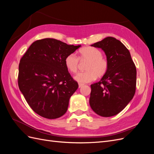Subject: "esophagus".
<instances>
[{
	"instance_id": "esophagus-1",
	"label": "esophagus",
	"mask_w": 154,
	"mask_h": 154,
	"mask_svg": "<svg viewBox=\"0 0 154 154\" xmlns=\"http://www.w3.org/2000/svg\"><path fill=\"white\" fill-rule=\"evenodd\" d=\"M84 86V84H81V83H79V88H82V86Z\"/></svg>"
}]
</instances>
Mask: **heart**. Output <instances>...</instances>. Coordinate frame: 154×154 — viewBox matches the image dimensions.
<instances>
[{"mask_svg": "<svg viewBox=\"0 0 154 154\" xmlns=\"http://www.w3.org/2000/svg\"><path fill=\"white\" fill-rule=\"evenodd\" d=\"M81 61H88L85 72H79L74 77L81 84L90 82L98 77L105 75L109 67L107 59L102 56V52L98 48L93 47H85L79 51V57L70 54L64 59V64L67 70L71 73H76Z\"/></svg>", "mask_w": 154, "mask_h": 154, "instance_id": "heart-1", "label": "heart"}]
</instances>
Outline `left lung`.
I'll use <instances>...</instances> for the list:
<instances>
[{
	"label": "left lung",
	"mask_w": 154,
	"mask_h": 154,
	"mask_svg": "<svg viewBox=\"0 0 154 154\" xmlns=\"http://www.w3.org/2000/svg\"><path fill=\"white\" fill-rule=\"evenodd\" d=\"M91 46L104 51L109 67L101 80L91 85L90 106L101 116H115L127 106L135 94V64L126 47L115 38L107 37Z\"/></svg>",
	"instance_id": "8db88e82"
}]
</instances>
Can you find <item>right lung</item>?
<instances>
[{
  "instance_id": "add662e5",
  "label": "right lung",
  "mask_w": 154,
  "mask_h": 154,
  "mask_svg": "<svg viewBox=\"0 0 154 154\" xmlns=\"http://www.w3.org/2000/svg\"><path fill=\"white\" fill-rule=\"evenodd\" d=\"M81 45L53 38L33 42L20 59L18 84L32 109L48 119L62 116L79 87L64 64V59Z\"/></svg>"
}]
</instances>
